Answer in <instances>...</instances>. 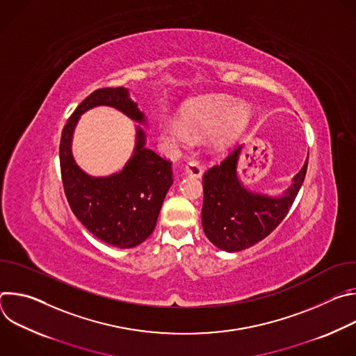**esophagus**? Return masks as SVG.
Listing matches in <instances>:
<instances>
[{"label": "esophagus", "instance_id": "1", "mask_svg": "<svg viewBox=\"0 0 356 356\" xmlns=\"http://www.w3.org/2000/svg\"><path fill=\"white\" fill-rule=\"evenodd\" d=\"M184 172L186 175L191 176V177H201L202 176V165L195 161V159H190L187 163H186V168H184Z\"/></svg>", "mask_w": 356, "mask_h": 356}]
</instances>
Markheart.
Wrapping results in <instances>:
<instances>
[{
  "label": "heart",
  "mask_w": 356,
  "mask_h": 356,
  "mask_svg": "<svg viewBox=\"0 0 356 356\" xmlns=\"http://www.w3.org/2000/svg\"><path fill=\"white\" fill-rule=\"evenodd\" d=\"M250 110L231 97H204L195 99L177 121H163L161 132L168 142L186 143L191 135L213 134L217 149L229 146L245 129Z\"/></svg>",
  "instance_id": "1"
}]
</instances>
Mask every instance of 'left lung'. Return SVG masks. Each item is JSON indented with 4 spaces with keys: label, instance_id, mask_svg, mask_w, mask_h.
<instances>
[{
    "label": "left lung",
    "instance_id": "left-lung-1",
    "mask_svg": "<svg viewBox=\"0 0 356 356\" xmlns=\"http://www.w3.org/2000/svg\"><path fill=\"white\" fill-rule=\"evenodd\" d=\"M239 147L202 176L201 221L207 238L220 249L238 252L266 238L284 220L306 177L307 161L283 197L248 191L238 180Z\"/></svg>",
    "mask_w": 356,
    "mask_h": 356
}]
</instances>
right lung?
I'll return each mask as SVG.
<instances>
[{
	"label": "right lung",
	"mask_w": 356,
	"mask_h": 356,
	"mask_svg": "<svg viewBox=\"0 0 356 356\" xmlns=\"http://www.w3.org/2000/svg\"><path fill=\"white\" fill-rule=\"evenodd\" d=\"M95 106L115 107L132 120L145 122L124 87L98 88L84 98L62 131L59 158L65 194L73 214L92 235L117 248H134L156 227L173 183L172 162L143 147L145 135L138 128L134 156L122 172L110 177L83 173L72 156L70 140L80 115Z\"/></svg>",
	"instance_id": "add662e5"
}]
</instances>
